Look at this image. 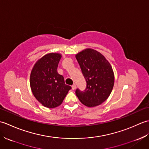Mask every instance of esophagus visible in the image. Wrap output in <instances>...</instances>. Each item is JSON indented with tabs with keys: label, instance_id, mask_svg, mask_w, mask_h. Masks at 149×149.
Masks as SVG:
<instances>
[{
	"label": "esophagus",
	"instance_id": "1",
	"mask_svg": "<svg viewBox=\"0 0 149 149\" xmlns=\"http://www.w3.org/2000/svg\"><path fill=\"white\" fill-rule=\"evenodd\" d=\"M72 88L73 90H75V88H76V85H75V84H73L72 86Z\"/></svg>",
	"mask_w": 149,
	"mask_h": 149
}]
</instances>
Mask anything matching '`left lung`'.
<instances>
[{
  "label": "left lung",
  "mask_w": 149,
  "mask_h": 149,
  "mask_svg": "<svg viewBox=\"0 0 149 149\" xmlns=\"http://www.w3.org/2000/svg\"><path fill=\"white\" fill-rule=\"evenodd\" d=\"M75 58L87 83L84 91L76 90V95L84 106H99L109 97L113 90L115 75L112 66L102 54L92 49L82 50Z\"/></svg>",
  "instance_id": "left-lung-1"
}]
</instances>
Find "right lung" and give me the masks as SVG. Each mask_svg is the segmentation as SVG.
<instances>
[{"instance_id":"1","label":"right lung","mask_w":149,"mask_h":149,"mask_svg":"<svg viewBox=\"0 0 149 149\" xmlns=\"http://www.w3.org/2000/svg\"><path fill=\"white\" fill-rule=\"evenodd\" d=\"M59 53L47 54L34 64L30 75V86L33 95L48 108L62 104L72 87L65 83L64 77L57 71L61 58Z\"/></svg>"}]
</instances>
